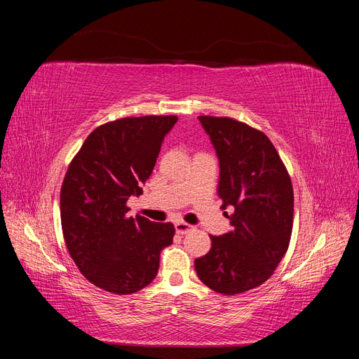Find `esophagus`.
<instances>
[{
	"mask_svg": "<svg viewBox=\"0 0 359 359\" xmlns=\"http://www.w3.org/2000/svg\"><path fill=\"white\" fill-rule=\"evenodd\" d=\"M175 231H177V233H180V235H186V233H189V232L193 231V226L189 224V223H186V222H177V223H175Z\"/></svg>",
	"mask_w": 359,
	"mask_h": 359,
	"instance_id": "obj_1",
	"label": "esophagus"
}]
</instances>
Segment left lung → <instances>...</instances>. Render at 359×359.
Listing matches in <instances>:
<instances>
[{
  "instance_id": "8db88e82",
  "label": "left lung",
  "mask_w": 359,
  "mask_h": 359,
  "mask_svg": "<svg viewBox=\"0 0 359 359\" xmlns=\"http://www.w3.org/2000/svg\"><path fill=\"white\" fill-rule=\"evenodd\" d=\"M219 157V196L232 229L211 235V250L194 260L202 283L223 295L255 289L273 276L287 252L293 189L271 140L226 116H198Z\"/></svg>"
}]
</instances>
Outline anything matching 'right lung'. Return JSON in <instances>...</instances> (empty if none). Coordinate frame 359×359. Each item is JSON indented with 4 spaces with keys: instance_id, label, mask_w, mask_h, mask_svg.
Instances as JSON below:
<instances>
[{
    "instance_id": "add662e5",
    "label": "right lung",
    "mask_w": 359,
    "mask_h": 359,
    "mask_svg": "<svg viewBox=\"0 0 359 359\" xmlns=\"http://www.w3.org/2000/svg\"><path fill=\"white\" fill-rule=\"evenodd\" d=\"M178 116L121 118L90 133L62 181L64 241L83 277L127 295L158 273L160 252L172 244V223L128 217L127 201L142 194L165 136Z\"/></svg>"
}]
</instances>
